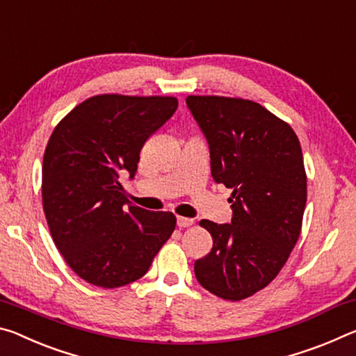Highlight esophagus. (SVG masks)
<instances>
[{"label":"esophagus","mask_w":356,"mask_h":356,"mask_svg":"<svg viewBox=\"0 0 356 356\" xmlns=\"http://www.w3.org/2000/svg\"><path fill=\"white\" fill-rule=\"evenodd\" d=\"M177 224H178V227H179V229H184V227H191L192 224H194V219H191V218H181V216H178V219H177Z\"/></svg>","instance_id":"1"}]
</instances>
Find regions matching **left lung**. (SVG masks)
<instances>
[{"label": "left lung", "mask_w": 356, "mask_h": 356, "mask_svg": "<svg viewBox=\"0 0 356 356\" xmlns=\"http://www.w3.org/2000/svg\"><path fill=\"white\" fill-rule=\"evenodd\" d=\"M205 136L216 183L232 189V222L203 219L211 252L194 264L197 281L219 298L240 301L266 287L298 241L306 172L292 127L246 99L188 96Z\"/></svg>", "instance_id": "left-lung-1"}]
</instances>
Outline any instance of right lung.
<instances>
[{
  "label": "right lung",
  "mask_w": 356,
  "mask_h": 356,
  "mask_svg": "<svg viewBox=\"0 0 356 356\" xmlns=\"http://www.w3.org/2000/svg\"><path fill=\"white\" fill-rule=\"evenodd\" d=\"M177 107L175 97L95 96L51 134L44 213L58 250L86 282L116 289L137 281L173 233L177 218L134 207L120 178L134 179L140 149Z\"/></svg>",
  "instance_id": "add662e5"
}]
</instances>
